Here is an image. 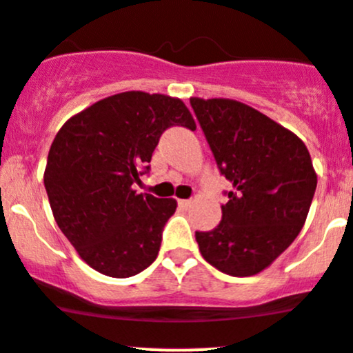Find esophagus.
Returning <instances> with one entry per match:
<instances>
[{"label":"esophagus","instance_id":"1","mask_svg":"<svg viewBox=\"0 0 353 353\" xmlns=\"http://www.w3.org/2000/svg\"><path fill=\"white\" fill-rule=\"evenodd\" d=\"M177 203H179V207L188 208L191 205V200H179V201H177Z\"/></svg>","mask_w":353,"mask_h":353}]
</instances>
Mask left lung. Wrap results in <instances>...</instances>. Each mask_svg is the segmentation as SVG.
Wrapping results in <instances>:
<instances>
[{
	"label": "left lung",
	"instance_id": "left-lung-1",
	"mask_svg": "<svg viewBox=\"0 0 353 353\" xmlns=\"http://www.w3.org/2000/svg\"><path fill=\"white\" fill-rule=\"evenodd\" d=\"M222 176L232 184L222 221L196 231L200 253L229 276L259 274L299 236L317 186L302 139L236 100L191 98Z\"/></svg>",
	"mask_w": 353,
	"mask_h": 353
}]
</instances>
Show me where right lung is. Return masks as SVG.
Wrapping results in <instances>:
<instances>
[{"mask_svg":"<svg viewBox=\"0 0 353 353\" xmlns=\"http://www.w3.org/2000/svg\"><path fill=\"white\" fill-rule=\"evenodd\" d=\"M172 125L196 129L179 98L128 91L68 119L51 143L44 188L53 217L79 256L110 278H131L157 259L174 198L138 194L153 150Z\"/></svg>","mask_w":353,"mask_h":353,"instance_id":"1","label":"right lung"}]
</instances>
